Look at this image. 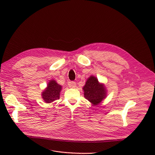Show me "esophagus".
Wrapping results in <instances>:
<instances>
[{"mask_svg":"<svg viewBox=\"0 0 155 155\" xmlns=\"http://www.w3.org/2000/svg\"><path fill=\"white\" fill-rule=\"evenodd\" d=\"M76 85H77V84L74 82H71L68 83V86L71 88H75V87H76Z\"/></svg>","mask_w":155,"mask_h":155,"instance_id":"obj_1","label":"esophagus"}]
</instances>
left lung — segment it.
<instances>
[{
  "label": "left lung",
  "mask_w": 155,
  "mask_h": 155,
  "mask_svg": "<svg viewBox=\"0 0 155 155\" xmlns=\"http://www.w3.org/2000/svg\"><path fill=\"white\" fill-rule=\"evenodd\" d=\"M84 97L93 105H99L107 97V89L104 84L100 83L97 77L91 75L88 78L83 87Z\"/></svg>",
  "instance_id": "obj_1"
}]
</instances>
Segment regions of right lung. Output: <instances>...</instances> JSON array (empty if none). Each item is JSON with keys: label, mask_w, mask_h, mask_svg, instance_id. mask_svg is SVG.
<instances>
[{"label": "right lung", "mask_w": 155, "mask_h": 155, "mask_svg": "<svg viewBox=\"0 0 155 155\" xmlns=\"http://www.w3.org/2000/svg\"><path fill=\"white\" fill-rule=\"evenodd\" d=\"M61 89L62 86L57 84L54 80H50L47 84V87L42 92L43 99L46 103H51L59 99Z\"/></svg>", "instance_id": "add662e5"}]
</instances>
